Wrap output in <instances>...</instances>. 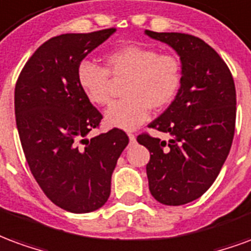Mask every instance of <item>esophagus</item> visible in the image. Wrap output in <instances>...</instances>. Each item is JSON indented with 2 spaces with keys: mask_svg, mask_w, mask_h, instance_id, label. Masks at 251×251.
I'll use <instances>...</instances> for the list:
<instances>
[{
  "mask_svg": "<svg viewBox=\"0 0 251 251\" xmlns=\"http://www.w3.org/2000/svg\"><path fill=\"white\" fill-rule=\"evenodd\" d=\"M127 137H129V141H130V144H134V142H136V136H134L133 133H127Z\"/></svg>",
  "mask_w": 251,
  "mask_h": 251,
  "instance_id": "esophagus-1",
  "label": "esophagus"
}]
</instances>
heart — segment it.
Segmentation results:
<instances>
[{
  "mask_svg": "<svg viewBox=\"0 0 251 251\" xmlns=\"http://www.w3.org/2000/svg\"><path fill=\"white\" fill-rule=\"evenodd\" d=\"M113 79H125L120 100L106 110V124L134 129L148 120L151 107L164 109L174 102L183 82V64L174 53H160L153 47L126 44L110 52L106 68L84 60L77 67V83L94 104L103 106L111 98Z\"/></svg>",
  "mask_w": 251,
  "mask_h": 251,
  "instance_id": "b5f03b06",
  "label": "heart"
}]
</instances>
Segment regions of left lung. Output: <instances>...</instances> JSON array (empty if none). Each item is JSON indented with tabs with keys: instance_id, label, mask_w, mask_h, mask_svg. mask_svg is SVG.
I'll use <instances>...</instances> for the list:
<instances>
[{
	"instance_id": "obj_1",
	"label": "left lung",
	"mask_w": 251,
	"mask_h": 251,
	"mask_svg": "<svg viewBox=\"0 0 251 251\" xmlns=\"http://www.w3.org/2000/svg\"><path fill=\"white\" fill-rule=\"evenodd\" d=\"M147 35L179 53L183 82L168 109L149 124L171 140L141 133L137 141L151 153L147 175L153 198L167 205L187 204L210 188L228 156L237 117L235 84L225 60L199 37L153 30Z\"/></svg>"
}]
</instances>
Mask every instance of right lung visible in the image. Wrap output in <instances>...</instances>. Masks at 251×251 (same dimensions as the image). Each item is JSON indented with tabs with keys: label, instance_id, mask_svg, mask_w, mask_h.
Returning <instances> with one entry per match:
<instances>
[{
	"label": "right lung",
	"instance_id": "add662e5",
	"mask_svg": "<svg viewBox=\"0 0 251 251\" xmlns=\"http://www.w3.org/2000/svg\"><path fill=\"white\" fill-rule=\"evenodd\" d=\"M114 32L52 37L16 82L14 113L26 163L47 198L70 212H91L107 201L111 174L129 144L118 127L86 138L103 117L77 83L79 64Z\"/></svg>",
	"mask_w": 251,
	"mask_h": 251
}]
</instances>
